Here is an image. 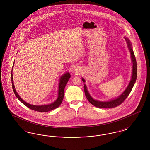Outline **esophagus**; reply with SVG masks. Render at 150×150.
<instances>
[{"instance_id":"esophagus-1","label":"esophagus","mask_w":150,"mask_h":150,"mask_svg":"<svg viewBox=\"0 0 150 150\" xmlns=\"http://www.w3.org/2000/svg\"><path fill=\"white\" fill-rule=\"evenodd\" d=\"M76 71H77V70H75V71H76ZM77 72H78V71H77Z\"/></svg>"}]
</instances>
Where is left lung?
<instances>
[{
	"instance_id": "8db88e82",
	"label": "left lung",
	"mask_w": 150,
	"mask_h": 150,
	"mask_svg": "<svg viewBox=\"0 0 150 150\" xmlns=\"http://www.w3.org/2000/svg\"><path fill=\"white\" fill-rule=\"evenodd\" d=\"M125 39L127 41L129 50L130 52L131 59H132V64H133L132 75V78L130 80V81L129 84L128 86L125 90V91L122 93L120 96H119L117 98H116L114 100H110L107 101V102H102V101H99V100H94L88 92L86 84H84V92H85L86 97L87 100H88V101L96 107L101 108H114V107H117V106H119L128 96L129 94L130 93L133 86L136 83L137 76V66L136 57L134 56L133 50L132 49V44L130 43V40L126 37L125 38ZM82 80L84 83H85L86 81H85L84 79L82 78Z\"/></svg>"
}]
</instances>
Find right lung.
<instances>
[{
  "instance_id": "right-lung-1",
  "label": "right lung",
  "mask_w": 150,
  "mask_h": 150,
  "mask_svg": "<svg viewBox=\"0 0 150 150\" xmlns=\"http://www.w3.org/2000/svg\"><path fill=\"white\" fill-rule=\"evenodd\" d=\"M14 62H13V65H14ZM13 65L12 66V73H11V80H12V88L13 91L14 92V94L16 95V97L20 100L22 103L25 105L26 106L33 110L35 111H39L41 112H48L52 110H54L57 107H59V105L61 104L63 99H64V88L66 84L67 83L69 79L70 78L71 75L70 73L69 72H66L62 76H61L60 78V81L59 83V87H58V98L57 100H56L54 102L48 104V105H41V106H36V105H33L29 104L28 103L26 102L23 100L20 97V96L17 93L15 88H14V84H13V75H12V71H13Z\"/></svg>"
}]
</instances>
